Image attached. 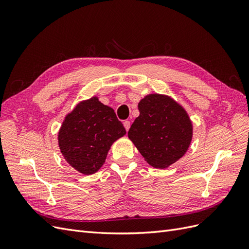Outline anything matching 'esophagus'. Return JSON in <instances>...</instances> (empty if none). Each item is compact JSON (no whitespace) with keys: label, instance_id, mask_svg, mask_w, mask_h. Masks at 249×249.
<instances>
[{"label":"esophagus","instance_id":"1","mask_svg":"<svg viewBox=\"0 0 249 249\" xmlns=\"http://www.w3.org/2000/svg\"><path fill=\"white\" fill-rule=\"evenodd\" d=\"M124 125L125 131L127 132V131H129V129H130V126H131V123L127 122V120H124Z\"/></svg>","mask_w":249,"mask_h":249}]
</instances>
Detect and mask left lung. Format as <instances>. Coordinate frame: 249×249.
<instances>
[{
  "mask_svg": "<svg viewBox=\"0 0 249 249\" xmlns=\"http://www.w3.org/2000/svg\"><path fill=\"white\" fill-rule=\"evenodd\" d=\"M140 114L127 136L155 168H167L189 148L193 125L187 111L172 97L152 93L138 104Z\"/></svg>",
  "mask_w": 249,
  "mask_h": 249,
  "instance_id": "1",
  "label": "left lung"
}]
</instances>
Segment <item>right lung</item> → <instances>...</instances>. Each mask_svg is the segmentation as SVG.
<instances>
[{
    "label": "right lung",
    "mask_w": 249,
    "mask_h": 249,
    "mask_svg": "<svg viewBox=\"0 0 249 249\" xmlns=\"http://www.w3.org/2000/svg\"><path fill=\"white\" fill-rule=\"evenodd\" d=\"M125 133L114 110L92 96L65 116L58 132V144L65 161L89 176L103 166L113 142Z\"/></svg>",
    "instance_id": "obj_1"
}]
</instances>
